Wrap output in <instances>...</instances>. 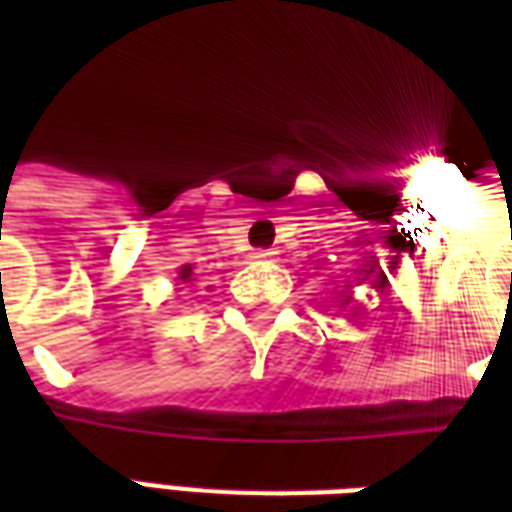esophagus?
<instances>
[{
  "label": "esophagus",
  "mask_w": 512,
  "mask_h": 512,
  "mask_svg": "<svg viewBox=\"0 0 512 512\" xmlns=\"http://www.w3.org/2000/svg\"><path fill=\"white\" fill-rule=\"evenodd\" d=\"M274 255L277 252H271V249H257V252H252V260H271Z\"/></svg>",
  "instance_id": "esophagus-1"
}]
</instances>
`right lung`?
<instances>
[{
	"instance_id": "add662e5",
	"label": "right lung",
	"mask_w": 512,
	"mask_h": 512,
	"mask_svg": "<svg viewBox=\"0 0 512 512\" xmlns=\"http://www.w3.org/2000/svg\"><path fill=\"white\" fill-rule=\"evenodd\" d=\"M180 279H183V282H186V279H191V266H186L183 271H180Z\"/></svg>"
}]
</instances>
